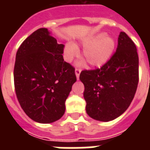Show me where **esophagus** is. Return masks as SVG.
Here are the masks:
<instances>
[{
	"instance_id": "obj_1",
	"label": "esophagus",
	"mask_w": 150,
	"mask_h": 150,
	"mask_svg": "<svg viewBox=\"0 0 150 150\" xmlns=\"http://www.w3.org/2000/svg\"><path fill=\"white\" fill-rule=\"evenodd\" d=\"M81 69H79V68H75V75H76V78H77V79H79V75L80 73H81Z\"/></svg>"
}]
</instances>
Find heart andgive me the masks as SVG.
<instances>
[{
    "instance_id": "1",
    "label": "heart",
    "mask_w": 150,
    "mask_h": 150,
    "mask_svg": "<svg viewBox=\"0 0 150 150\" xmlns=\"http://www.w3.org/2000/svg\"><path fill=\"white\" fill-rule=\"evenodd\" d=\"M84 47L82 56L88 61L92 67H101L109 61L114 54L116 42L114 39L105 33H100L93 36H87L80 40ZM79 49L74 43H67L64 48V56L67 61H71L78 54ZM84 64V61L79 63V65Z\"/></svg>"
}]
</instances>
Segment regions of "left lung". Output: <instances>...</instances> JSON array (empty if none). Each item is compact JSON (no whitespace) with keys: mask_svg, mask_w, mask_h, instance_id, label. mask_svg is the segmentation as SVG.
I'll list each match as a JSON object with an SVG mask.
<instances>
[{"mask_svg":"<svg viewBox=\"0 0 150 150\" xmlns=\"http://www.w3.org/2000/svg\"><path fill=\"white\" fill-rule=\"evenodd\" d=\"M79 79L87 114L100 121L121 116L135 96L139 82V56L135 43L124 32L118 36L116 53L96 70L82 71Z\"/></svg>","mask_w":150,"mask_h":150,"instance_id":"obj_1","label":"left lung"}]
</instances>
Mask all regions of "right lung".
Here are the masks:
<instances>
[{
	"label": "right lung",
	"instance_id": "right-lung-1",
	"mask_svg": "<svg viewBox=\"0 0 150 150\" xmlns=\"http://www.w3.org/2000/svg\"><path fill=\"white\" fill-rule=\"evenodd\" d=\"M63 50V44L41 28L23 41L16 54V96L25 113L38 123H52L63 116L76 82L75 68L64 61Z\"/></svg>",
	"mask_w": 150,
	"mask_h": 150
}]
</instances>
